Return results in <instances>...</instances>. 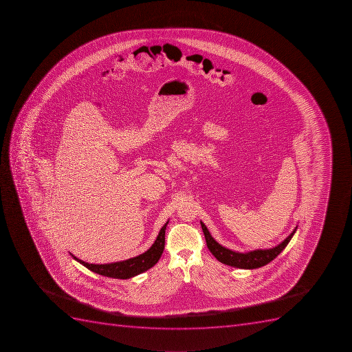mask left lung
I'll return each mask as SVG.
<instances>
[{"label":"left lung","instance_id":"1","mask_svg":"<svg viewBox=\"0 0 352 352\" xmlns=\"http://www.w3.org/2000/svg\"><path fill=\"white\" fill-rule=\"evenodd\" d=\"M201 230L204 232L205 239H206L207 248L210 253L221 262L226 265L233 266L237 269L253 270L261 267V266L269 264L271 261L274 260L275 257L287 248L289 241L296 233V226L292 233L289 234L283 242L280 243L275 248H269V250H254V251L248 252V253H239V252L232 251L230 248H224L219 243L216 242L213 236L210 235L207 230L206 225L201 221Z\"/></svg>","mask_w":352,"mask_h":352}]
</instances>
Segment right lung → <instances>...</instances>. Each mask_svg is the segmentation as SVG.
I'll use <instances>...</instances> for the list:
<instances>
[{"label":"right lung","instance_id":"obj_1","mask_svg":"<svg viewBox=\"0 0 352 352\" xmlns=\"http://www.w3.org/2000/svg\"><path fill=\"white\" fill-rule=\"evenodd\" d=\"M167 224L168 222H166L162 230H160L156 241L149 250L138 256L131 257L126 261L109 264H90L87 263L85 261L79 260L72 253L70 254L74 260L79 262L80 264H82L83 266H86L87 269L90 270L92 272L104 275L107 278L127 280V278H133L140 273L145 272L160 261V256L163 254L164 248H165V232Z\"/></svg>","mask_w":352,"mask_h":352}]
</instances>
